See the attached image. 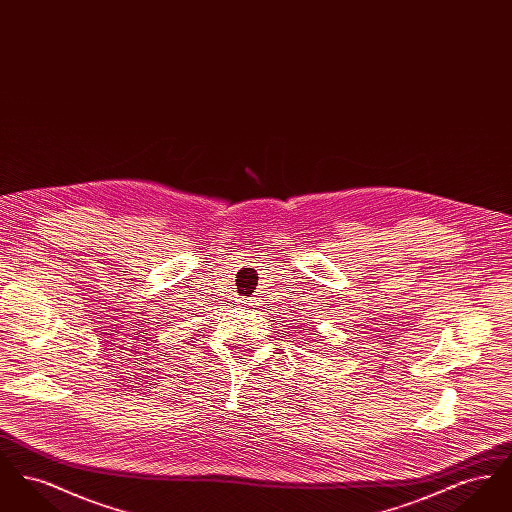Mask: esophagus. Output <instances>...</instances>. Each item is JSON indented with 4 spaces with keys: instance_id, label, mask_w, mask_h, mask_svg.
<instances>
[{
    "instance_id": "1",
    "label": "esophagus",
    "mask_w": 512,
    "mask_h": 512,
    "mask_svg": "<svg viewBox=\"0 0 512 512\" xmlns=\"http://www.w3.org/2000/svg\"><path fill=\"white\" fill-rule=\"evenodd\" d=\"M240 303H244V305H257V303H255V299H249V297H244Z\"/></svg>"
}]
</instances>
